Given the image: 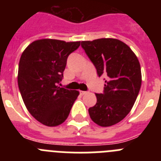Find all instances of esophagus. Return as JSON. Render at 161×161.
<instances>
[{"label": "esophagus", "mask_w": 161, "mask_h": 161, "mask_svg": "<svg viewBox=\"0 0 161 161\" xmlns=\"http://www.w3.org/2000/svg\"><path fill=\"white\" fill-rule=\"evenodd\" d=\"M88 93L87 91H82V90L80 91V94H81V95L86 94V93Z\"/></svg>", "instance_id": "obj_1"}]
</instances>
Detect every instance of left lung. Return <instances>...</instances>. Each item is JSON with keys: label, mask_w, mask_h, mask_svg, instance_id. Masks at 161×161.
Segmentation results:
<instances>
[{"label": "left lung", "mask_w": 161, "mask_h": 161, "mask_svg": "<svg viewBox=\"0 0 161 161\" xmlns=\"http://www.w3.org/2000/svg\"><path fill=\"white\" fill-rule=\"evenodd\" d=\"M81 47L99 76H106L104 93L89 109L91 119L101 126L117 124L130 113L141 87L139 59L126 43L116 38L82 41Z\"/></svg>", "instance_id": "1"}]
</instances>
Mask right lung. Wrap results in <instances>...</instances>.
<instances>
[{
    "label": "right lung",
    "mask_w": 161,
    "mask_h": 161,
    "mask_svg": "<svg viewBox=\"0 0 161 161\" xmlns=\"http://www.w3.org/2000/svg\"><path fill=\"white\" fill-rule=\"evenodd\" d=\"M80 42L42 38L31 42L19 61L18 83L25 107L33 117L47 126L68 119L79 91L60 88L67 59Z\"/></svg>",
    "instance_id": "obj_1"
}]
</instances>
